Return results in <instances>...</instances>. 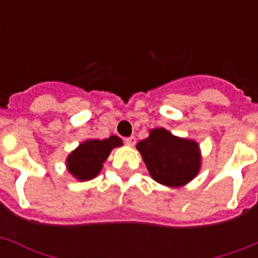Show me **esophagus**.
Returning <instances> with one entry per match:
<instances>
[{"label":"esophagus","mask_w":258,"mask_h":258,"mask_svg":"<svg viewBox=\"0 0 258 258\" xmlns=\"http://www.w3.org/2000/svg\"><path fill=\"white\" fill-rule=\"evenodd\" d=\"M124 142L127 143L128 146H134L135 143H137V138L135 137H130V138H125Z\"/></svg>","instance_id":"34e87169"}]
</instances>
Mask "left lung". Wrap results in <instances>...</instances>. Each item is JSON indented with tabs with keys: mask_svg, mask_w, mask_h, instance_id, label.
<instances>
[{
	"mask_svg": "<svg viewBox=\"0 0 258 258\" xmlns=\"http://www.w3.org/2000/svg\"><path fill=\"white\" fill-rule=\"evenodd\" d=\"M150 175L158 183L180 187L191 182L201 170L200 145L192 139L179 138L161 127L150 131L137 145Z\"/></svg>",
	"mask_w": 258,
	"mask_h": 258,
	"instance_id": "8db88e82",
	"label": "left lung"
}]
</instances>
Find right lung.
<instances>
[{"label": "right lung", "instance_id": "add662e5", "mask_svg": "<svg viewBox=\"0 0 258 258\" xmlns=\"http://www.w3.org/2000/svg\"><path fill=\"white\" fill-rule=\"evenodd\" d=\"M120 146H123V142L116 135H111L103 141L87 139L67 157V170L82 182L93 179L99 175L111 151Z\"/></svg>", "mask_w": 258, "mask_h": 258}]
</instances>
